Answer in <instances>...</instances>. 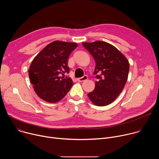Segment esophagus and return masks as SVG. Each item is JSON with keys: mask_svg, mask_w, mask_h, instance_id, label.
Here are the masks:
<instances>
[{"mask_svg": "<svg viewBox=\"0 0 159 159\" xmlns=\"http://www.w3.org/2000/svg\"><path fill=\"white\" fill-rule=\"evenodd\" d=\"M87 75H84L83 77H80V78H79V79H77V80L79 81V82H83V81H85V80H86L87 79Z\"/></svg>", "mask_w": 159, "mask_h": 159, "instance_id": "obj_1", "label": "esophagus"}]
</instances>
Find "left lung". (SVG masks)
I'll return each mask as SVG.
<instances>
[{
    "instance_id": "1",
    "label": "left lung",
    "mask_w": 159,
    "mask_h": 159,
    "mask_svg": "<svg viewBox=\"0 0 159 159\" xmlns=\"http://www.w3.org/2000/svg\"><path fill=\"white\" fill-rule=\"evenodd\" d=\"M96 62L94 74L98 79L87 95L93 104L104 106L114 101L126 83L129 65L126 58L112 44L101 41L82 43ZM99 74V75H98Z\"/></svg>"
}]
</instances>
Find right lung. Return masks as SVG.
Returning a JSON list of instances; mask_svg holds the SVG:
<instances>
[{"label": "right lung", "mask_w": 159, "mask_h": 159, "mask_svg": "<svg viewBox=\"0 0 159 159\" xmlns=\"http://www.w3.org/2000/svg\"><path fill=\"white\" fill-rule=\"evenodd\" d=\"M77 46L75 43L55 41L33 59L30 66L29 77L35 93L41 99L55 103L69 93L73 81L62 76L69 73L68 60Z\"/></svg>", "instance_id": "right-lung-1"}]
</instances>
